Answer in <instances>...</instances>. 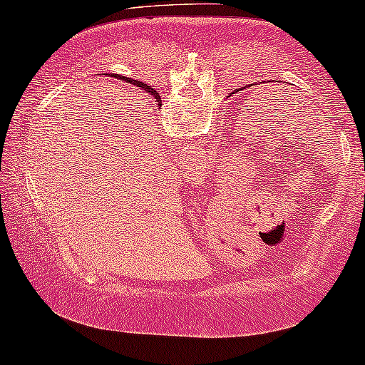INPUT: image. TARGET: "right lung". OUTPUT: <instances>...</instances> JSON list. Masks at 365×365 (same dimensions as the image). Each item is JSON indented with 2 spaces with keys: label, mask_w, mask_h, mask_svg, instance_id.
Wrapping results in <instances>:
<instances>
[{
  "label": "right lung",
  "mask_w": 365,
  "mask_h": 365,
  "mask_svg": "<svg viewBox=\"0 0 365 365\" xmlns=\"http://www.w3.org/2000/svg\"><path fill=\"white\" fill-rule=\"evenodd\" d=\"M114 78H117V80H119V78H120V80H124V81H127V83H132V85H137L138 88H143V89H145V91H147V93H150V94H153V98H155V103H156V101H160V96H158V93H156V91H153V89H151L150 86H145L142 81L132 80V78H125V76H114Z\"/></svg>",
  "instance_id": "obj_1"
}]
</instances>
